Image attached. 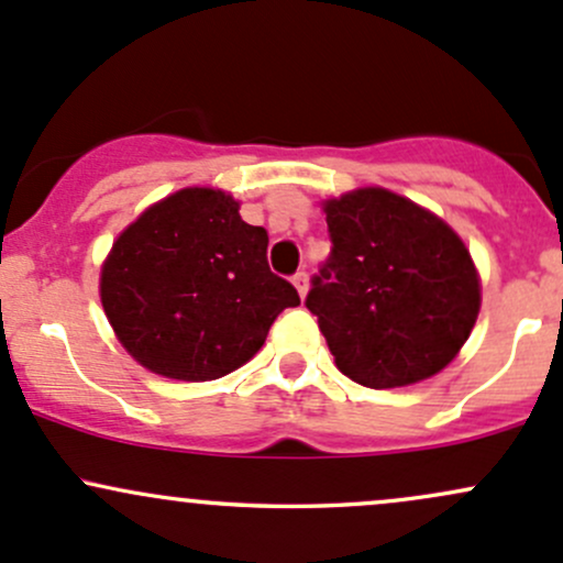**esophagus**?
I'll return each instance as SVG.
<instances>
[{"mask_svg":"<svg viewBox=\"0 0 563 563\" xmlns=\"http://www.w3.org/2000/svg\"><path fill=\"white\" fill-rule=\"evenodd\" d=\"M291 280H294V286H297L299 297H307V286H310V283H307V272H305V269H299L297 275L291 277Z\"/></svg>","mask_w":563,"mask_h":563,"instance_id":"1","label":"esophagus"}]
</instances>
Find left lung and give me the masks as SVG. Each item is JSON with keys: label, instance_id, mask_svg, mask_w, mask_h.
I'll return each instance as SVG.
<instances>
[{"label": "left lung", "instance_id": "obj_1", "mask_svg": "<svg viewBox=\"0 0 563 563\" xmlns=\"http://www.w3.org/2000/svg\"><path fill=\"white\" fill-rule=\"evenodd\" d=\"M331 253L305 305L342 375L396 388L445 369L481 312V283L459 234L386 188L323 205Z\"/></svg>", "mask_w": 563, "mask_h": 563}]
</instances>
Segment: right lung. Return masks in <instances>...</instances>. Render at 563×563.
Masks as SVG:
<instances>
[{
  "mask_svg": "<svg viewBox=\"0 0 563 563\" xmlns=\"http://www.w3.org/2000/svg\"><path fill=\"white\" fill-rule=\"evenodd\" d=\"M269 236L212 188H183L145 212L102 266V307L121 345L151 372L216 380L264 345L297 288L266 264Z\"/></svg>",
  "mask_w": 563,
  "mask_h": 563,
  "instance_id": "right-lung-1",
  "label": "right lung"
}]
</instances>
